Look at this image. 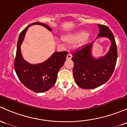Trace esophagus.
Wrapping results in <instances>:
<instances>
[{
  "instance_id": "obj_1",
  "label": "esophagus",
  "mask_w": 127,
  "mask_h": 127,
  "mask_svg": "<svg viewBox=\"0 0 127 127\" xmlns=\"http://www.w3.org/2000/svg\"><path fill=\"white\" fill-rule=\"evenodd\" d=\"M72 55H71L70 54H67V59L70 60L71 58H72Z\"/></svg>"
}]
</instances>
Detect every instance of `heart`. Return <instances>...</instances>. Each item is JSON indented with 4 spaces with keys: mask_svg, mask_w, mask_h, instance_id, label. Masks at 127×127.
Listing matches in <instances>:
<instances>
[{
    "mask_svg": "<svg viewBox=\"0 0 127 127\" xmlns=\"http://www.w3.org/2000/svg\"><path fill=\"white\" fill-rule=\"evenodd\" d=\"M87 34L85 32H80L76 33L74 34L68 35L64 37V40L69 43H74L79 41L81 39L83 38V41L86 40V36ZM61 39H60L59 41H61Z\"/></svg>",
    "mask_w": 127,
    "mask_h": 127,
    "instance_id": "b5f03b06",
    "label": "heart"
}]
</instances>
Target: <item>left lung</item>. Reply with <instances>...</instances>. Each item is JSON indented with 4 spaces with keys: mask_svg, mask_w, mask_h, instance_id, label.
I'll use <instances>...</instances> for the list:
<instances>
[{
    "mask_svg": "<svg viewBox=\"0 0 127 127\" xmlns=\"http://www.w3.org/2000/svg\"><path fill=\"white\" fill-rule=\"evenodd\" d=\"M97 26L99 33L97 38L105 37L111 41L108 52L98 59L93 58L91 54L92 43L72 54L75 81L84 89L96 88L106 83L113 73L116 64L118 50L113 34L105 25L97 24Z\"/></svg>",
    "mask_w": 127,
    "mask_h": 127,
    "instance_id": "8db88e82",
    "label": "left lung"
}]
</instances>
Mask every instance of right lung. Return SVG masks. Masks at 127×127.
<instances>
[{
	"label": "right lung",
	"mask_w": 127,
	"mask_h": 127,
	"mask_svg": "<svg viewBox=\"0 0 127 127\" xmlns=\"http://www.w3.org/2000/svg\"><path fill=\"white\" fill-rule=\"evenodd\" d=\"M40 25L49 31L52 29L42 23L35 22L30 24L21 32L17 45L14 60V69L19 80L25 87L37 93H41L49 90L55 84L57 74L66 60L67 52H57L44 62L38 64H31L23 59L20 51V46L29 26Z\"/></svg>",
	"instance_id": "obj_1"
}]
</instances>
